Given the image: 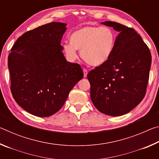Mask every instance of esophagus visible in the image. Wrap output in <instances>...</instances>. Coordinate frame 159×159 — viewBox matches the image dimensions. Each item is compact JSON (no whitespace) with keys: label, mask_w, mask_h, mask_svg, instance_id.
<instances>
[{"label":"esophagus","mask_w":159,"mask_h":159,"mask_svg":"<svg viewBox=\"0 0 159 159\" xmlns=\"http://www.w3.org/2000/svg\"><path fill=\"white\" fill-rule=\"evenodd\" d=\"M83 75H84V77H86L88 75V70L86 69H83Z\"/></svg>","instance_id":"esophagus-1"}]
</instances>
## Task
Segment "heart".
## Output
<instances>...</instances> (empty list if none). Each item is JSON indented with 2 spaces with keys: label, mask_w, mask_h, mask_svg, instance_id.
<instances>
[{
  "label": "heart",
  "mask_w": 159,
  "mask_h": 159,
  "mask_svg": "<svg viewBox=\"0 0 159 159\" xmlns=\"http://www.w3.org/2000/svg\"><path fill=\"white\" fill-rule=\"evenodd\" d=\"M116 36L108 26H86L71 34L69 43L64 45V50L70 60L78 57L77 50L86 63L100 66L109 60L114 49Z\"/></svg>",
  "instance_id": "1"
}]
</instances>
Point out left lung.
<instances>
[{
    "label": "left lung",
    "instance_id": "1",
    "mask_svg": "<svg viewBox=\"0 0 159 159\" xmlns=\"http://www.w3.org/2000/svg\"><path fill=\"white\" fill-rule=\"evenodd\" d=\"M102 24L120 33L110 58L88 74L90 98L100 112L118 116L130 112L144 98L152 55L133 28L114 21Z\"/></svg>",
    "mask_w": 159,
    "mask_h": 159
}]
</instances>
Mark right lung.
<instances>
[{"mask_svg":"<svg viewBox=\"0 0 159 159\" xmlns=\"http://www.w3.org/2000/svg\"><path fill=\"white\" fill-rule=\"evenodd\" d=\"M66 25L53 21L26 31L18 38L8 56L13 98L36 116L57 112L83 77L80 64L67 61L61 52Z\"/></svg>","mask_w":159,"mask_h":159,"instance_id":"add662e5","label":"right lung"}]
</instances>
